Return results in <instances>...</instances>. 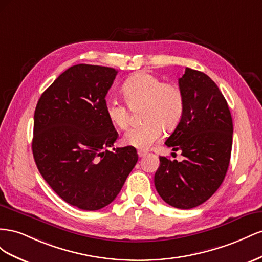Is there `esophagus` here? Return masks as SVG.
Wrapping results in <instances>:
<instances>
[{
    "mask_svg": "<svg viewBox=\"0 0 262 262\" xmlns=\"http://www.w3.org/2000/svg\"><path fill=\"white\" fill-rule=\"evenodd\" d=\"M137 154H138V157H144V156H146V155H147V151H144V150H138V151H137Z\"/></svg>",
    "mask_w": 262,
    "mask_h": 262,
    "instance_id": "34e87169",
    "label": "esophagus"
}]
</instances>
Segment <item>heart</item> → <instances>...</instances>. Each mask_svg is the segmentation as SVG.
Masks as SVG:
<instances>
[{"label": "heart", "mask_w": 262, "mask_h": 262, "mask_svg": "<svg viewBox=\"0 0 262 262\" xmlns=\"http://www.w3.org/2000/svg\"><path fill=\"white\" fill-rule=\"evenodd\" d=\"M122 94L130 108L143 105L139 126L125 133L124 144L138 149H148L158 141L167 129L176 127L181 121L184 112V96L176 84L163 83L152 73L141 71L127 79L122 86ZM105 114L112 125L125 129L129 122V112L115 98L104 102Z\"/></svg>", "instance_id": "heart-1"}]
</instances>
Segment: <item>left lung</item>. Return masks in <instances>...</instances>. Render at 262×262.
<instances>
[{"mask_svg":"<svg viewBox=\"0 0 262 262\" xmlns=\"http://www.w3.org/2000/svg\"><path fill=\"white\" fill-rule=\"evenodd\" d=\"M184 96L181 121L166 140L179 162L160 157L155 186L169 205L190 210L217 191L226 176L233 145V119L228 104L215 82L205 73L186 68L179 79Z\"/></svg>","mask_w":262,"mask_h":262,"instance_id":"obj_1","label":"left lung"}]
</instances>
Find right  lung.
Here are the masks:
<instances>
[{"instance_id":"right-lung-1","label":"right lung","mask_w":262,"mask_h":262,"mask_svg":"<svg viewBox=\"0 0 262 262\" xmlns=\"http://www.w3.org/2000/svg\"><path fill=\"white\" fill-rule=\"evenodd\" d=\"M116 74L108 67L72 66L41 94L35 110L36 166L50 188L80 210L112 203L138 160L132 146L107 150L118 137L104 110Z\"/></svg>"}]
</instances>
